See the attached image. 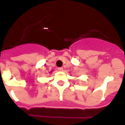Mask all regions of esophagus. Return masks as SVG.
I'll return each mask as SVG.
<instances>
[{
  "mask_svg": "<svg viewBox=\"0 0 125 125\" xmlns=\"http://www.w3.org/2000/svg\"><path fill=\"white\" fill-rule=\"evenodd\" d=\"M58 70L59 71H63V69L62 67H58Z\"/></svg>",
  "mask_w": 125,
  "mask_h": 125,
  "instance_id": "obj_1",
  "label": "esophagus"
}]
</instances>
